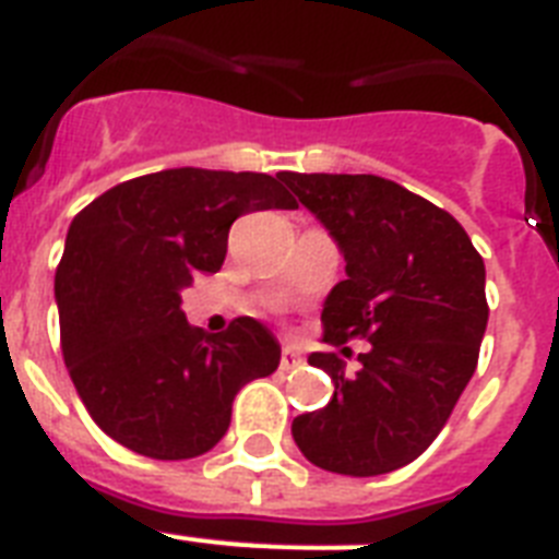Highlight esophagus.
<instances>
[{
    "label": "esophagus",
    "instance_id": "obj_1",
    "mask_svg": "<svg viewBox=\"0 0 559 559\" xmlns=\"http://www.w3.org/2000/svg\"><path fill=\"white\" fill-rule=\"evenodd\" d=\"M299 366H302V354H299L297 348L285 345L283 354H280V368H283V371H290V368H299Z\"/></svg>",
    "mask_w": 559,
    "mask_h": 559
}]
</instances>
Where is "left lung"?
Returning a JSON list of instances; mask_svg holds the SVG:
<instances>
[{"label":"left lung","mask_w":559,"mask_h":559,"mask_svg":"<svg viewBox=\"0 0 559 559\" xmlns=\"http://www.w3.org/2000/svg\"><path fill=\"white\" fill-rule=\"evenodd\" d=\"M345 257V280L322 306L325 343L368 340L359 371L334 352L308 362L334 396L290 426L325 472L377 477L435 442L477 368L486 334V265L449 211L373 174H285ZM348 354V348H343Z\"/></svg>","instance_id":"left-lung-1"}]
</instances>
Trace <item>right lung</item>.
<instances>
[{
  "instance_id": "right-lung-1",
  "label": "right lung",
  "mask_w": 559,
  "mask_h": 559,
  "mask_svg": "<svg viewBox=\"0 0 559 559\" xmlns=\"http://www.w3.org/2000/svg\"><path fill=\"white\" fill-rule=\"evenodd\" d=\"M283 177L168 168L73 216L53 280L62 357L87 414L124 449L205 454L228 431L237 391L280 366L276 336L251 317L223 334L188 325L182 290L223 269L237 216L297 207Z\"/></svg>"
}]
</instances>
